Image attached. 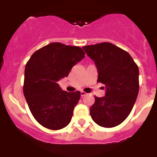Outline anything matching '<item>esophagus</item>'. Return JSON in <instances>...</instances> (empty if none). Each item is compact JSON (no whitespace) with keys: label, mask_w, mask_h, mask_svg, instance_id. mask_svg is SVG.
Wrapping results in <instances>:
<instances>
[{"label":"esophagus","mask_w":157,"mask_h":157,"mask_svg":"<svg viewBox=\"0 0 157 157\" xmlns=\"http://www.w3.org/2000/svg\"><path fill=\"white\" fill-rule=\"evenodd\" d=\"M86 93L84 92V91H82V92H81V96H82V97H84V96H86Z\"/></svg>","instance_id":"34e87169"}]
</instances>
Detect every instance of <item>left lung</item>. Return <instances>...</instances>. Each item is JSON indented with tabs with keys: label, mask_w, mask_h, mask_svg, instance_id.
<instances>
[{
	"label": "left lung",
	"mask_w": 157,
	"mask_h": 157,
	"mask_svg": "<svg viewBox=\"0 0 157 157\" xmlns=\"http://www.w3.org/2000/svg\"><path fill=\"white\" fill-rule=\"evenodd\" d=\"M95 62L98 82L105 85L103 98H95L90 112L101 127L111 128L120 125L132 110L139 91V70L130 54L109 42L83 46Z\"/></svg>",
	"instance_id": "8db88e82"
}]
</instances>
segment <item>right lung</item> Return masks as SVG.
<instances>
[{"label": "right lung", "mask_w": 157, "mask_h": 157, "mask_svg": "<svg viewBox=\"0 0 157 157\" xmlns=\"http://www.w3.org/2000/svg\"><path fill=\"white\" fill-rule=\"evenodd\" d=\"M84 57L80 47L52 42L34 52L27 61L23 94L31 114L45 128L60 130L71 122L81 93L62 90L57 82Z\"/></svg>", "instance_id": "right-lung-1"}]
</instances>
